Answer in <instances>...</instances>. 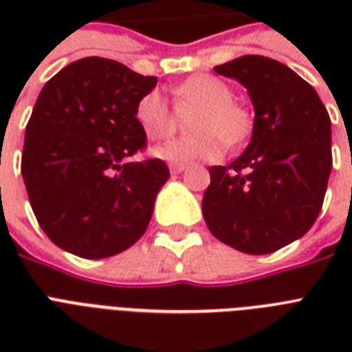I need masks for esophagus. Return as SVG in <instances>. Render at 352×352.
Segmentation results:
<instances>
[{"instance_id":"34e87169","label":"esophagus","mask_w":352,"mask_h":352,"mask_svg":"<svg viewBox=\"0 0 352 352\" xmlns=\"http://www.w3.org/2000/svg\"><path fill=\"white\" fill-rule=\"evenodd\" d=\"M186 164H170V171L171 173H181V171L186 170Z\"/></svg>"}]
</instances>
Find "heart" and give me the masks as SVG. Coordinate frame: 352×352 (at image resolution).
Instances as JSON below:
<instances>
[{
    "mask_svg": "<svg viewBox=\"0 0 352 352\" xmlns=\"http://www.w3.org/2000/svg\"><path fill=\"white\" fill-rule=\"evenodd\" d=\"M179 109L199 107L192 120L190 137L171 138L153 149L155 157L171 164H190L195 160L221 159L228 146H239L248 138L254 118L245 106L234 102V93L223 80L199 74L175 89ZM135 120L144 135L153 140L170 137L177 126V115L159 89L140 96Z\"/></svg>",
    "mask_w": 352,
    "mask_h": 352,
    "instance_id": "1",
    "label": "heart"
}]
</instances>
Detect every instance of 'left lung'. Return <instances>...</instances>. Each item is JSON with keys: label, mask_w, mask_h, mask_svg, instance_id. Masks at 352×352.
<instances>
[{"label": "left lung", "mask_w": 352, "mask_h": 352, "mask_svg": "<svg viewBox=\"0 0 352 352\" xmlns=\"http://www.w3.org/2000/svg\"><path fill=\"white\" fill-rule=\"evenodd\" d=\"M214 71L245 85L256 118L243 155L210 168L204 221L235 250L270 254L305 235L322 212L331 118L314 87L272 58L248 54Z\"/></svg>", "instance_id": "left-lung-1"}]
</instances>
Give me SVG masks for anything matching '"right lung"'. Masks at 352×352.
<instances>
[{
  "label": "right lung",
  "mask_w": 352,
  "mask_h": 352,
  "mask_svg": "<svg viewBox=\"0 0 352 352\" xmlns=\"http://www.w3.org/2000/svg\"><path fill=\"white\" fill-rule=\"evenodd\" d=\"M157 85L115 60L82 58L41 89L27 122L21 175L38 225L56 246L85 259L127 250L144 235L170 170L129 162L148 146L135 120Z\"/></svg>",
  "instance_id": "add662e5"
}]
</instances>
